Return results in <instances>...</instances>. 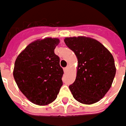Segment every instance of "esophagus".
Wrapping results in <instances>:
<instances>
[{
  "label": "esophagus",
  "mask_w": 126,
  "mask_h": 126,
  "mask_svg": "<svg viewBox=\"0 0 126 126\" xmlns=\"http://www.w3.org/2000/svg\"><path fill=\"white\" fill-rule=\"evenodd\" d=\"M69 66H67L66 67H65V68H64V71L65 73H66V72H67V71L69 70Z\"/></svg>",
  "instance_id": "1"
}]
</instances>
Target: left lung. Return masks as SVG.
Listing matches in <instances>:
<instances>
[{
    "label": "left lung",
    "instance_id": "left-lung-1",
    "mask_svg": "<svg viewBox=\"0 0 126 126\" xmlns=\"http://www.w3.org/2000/svg\"><path fill=\"white\" fill-rule=\"evenodd\" d=\"M64 42L78 57L76 78L69 85L73 98L84 104L99 101L110 89L116 74L112 55L92 38L66 37Z\"/></svg>",
    "mask_w": 126,
    "mask_h": 126
}]
</instances>
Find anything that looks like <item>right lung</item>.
<instances>
[{"mask_svg": "<svg viewBox=\"0 0 126 126\" xmlns=\"http://www.w3.org/2000/svg\"><path fill=\"white\" fill-rule=\"evenodd\" d=\"M55 38L33 41L16 58L13 75L18 87L32 103L46 105L56 99L63 85L64 71L54 50Z\"/></svg>", "mask_w": 126, "mask_h": 126, "instance_id": "right-lung-1", "label": "right lung"}]
</instances>
